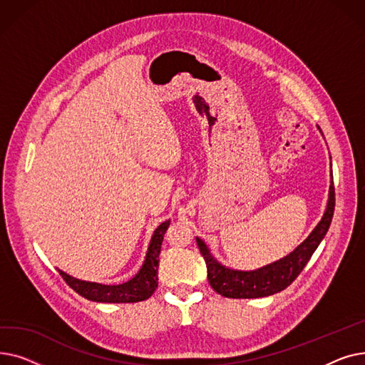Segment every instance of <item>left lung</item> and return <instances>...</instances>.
I'll list each match as a JSON object with an SVG mask.
<instances>
[{
    "mask_svg": "<svg viewBox=\"0 0 365 365\" xmlns=\"http://www.w3.org/2000/svg\"><path fill=\"white\" fill-rule=\"evenodd\" d=\"M334 183L331 182L327 210H325L321 222L314 229L312 234L293 253L275 263L263 266L257 271L242 272L225 267L210 255L208 247L204 244V241L197 238L198 248L207 264L210 285L220 296L229 299H257L282 292L299 277L317 250V247L327 234L334 213Z\"/></svg>",
    "mask_w": 365,
    "mask_h": 365,
    "instance_id": "1",
    "label": "left lung"
}]
</instances>
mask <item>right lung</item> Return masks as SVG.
<instances>
[{"instance_id": "add662e5", "label": "right lung", "mask_w": 365, "mask_h": 365, "mask_svg": "<svg viewBox=\"0 0 365 365\" xmlns=\"http://www.w3.org/2000/svg\"><path fill=\"white\" fill-rule=\"evenodd\" d=\"M170 226V220L161 223L153 232L145 262L140 271L130 281L120 285H103L98 282L80 281L59 269L61 277L73 292L87 300L102 303H134L149 299L158 287V262L164 234Z\"/></svg>"}]
</instances>
